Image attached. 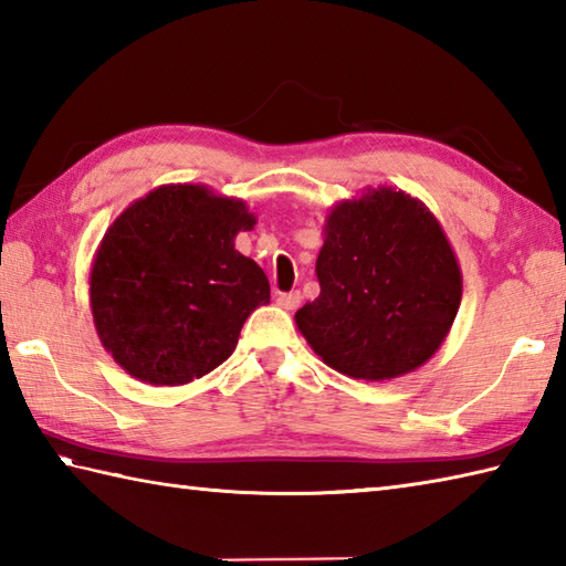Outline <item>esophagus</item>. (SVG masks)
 I'll use <instances>...</instances> for the list:
<instances>
[{
    "instance_id": "esophagus-1",
    "label": "esophagus",
    "mask_w": 566,
    "mask_h": 566,
    "mask_svg": "<svg viewBox=\"0 0 566 566\" xmlns=\"http://www.w3.org/2000/svg\"><path fill=\"white\" fill-rule=\"evenodd\" d=\"M275 303H279L283 310H291L293 312V310L300 307V293L297 291L295 293H281Z\"/></svg>"
}]
</instances>
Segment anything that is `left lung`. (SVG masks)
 Wrapping results in <instances>:
<instances>
[{
    "label": "left lung",
    "instance_id": "8db88e82",
    "mask_svg": "<svg viewBox=\"0 0 566 566\" xmlns=\"http://www.w3.org/2000/svg\"><path fill=\"white\" fill-rule=\"evenodd\" d=\"M315 271L319 297L295 312V324L326 366L356 380H392L423 366L462 300L441 222L392 186L332 208Z\"/></svg>",
    "mask_w": 566,
    "mask_h": 566
}]
</instances>
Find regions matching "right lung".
<instances>
[{
	"label": "right lung",
	"mask_w": 566,
	"mask_h": 566,
	"mask_svg": "<svg viewBox=\"0 0 566 566\" xmlns=\"http://www.w3.org/2000/svg\"><path fill=\"white\" fill-rule=\"evenodd\" d=\"M256 216L203 184H167L125 208L98 244L96 334L135 380L174 387L232 356L247 317L271 303L266 273L234 249Z\"/></svg>",
	"instance_id": "right-lung-1"
}]
</instances>
